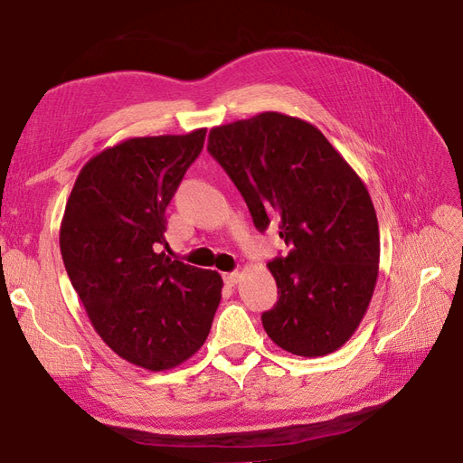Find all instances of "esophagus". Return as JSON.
<instances>
[{"instance_id": "obj_1", "label": "esophagus", "mask_w": 463, "mask_h": 463, "mask_svg": "<svg viewBox=\"0 0 463 463\" xmlns=\"http://www.w3.org/2000/svg\"><path fill=\"white\" fill-rule=\"evenodd\" d=\"M241 279V274L240 272H228L223 274V282H226L228 286H237V282Z\"/></svg>"}]
</instances>
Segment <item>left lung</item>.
Masks as SVG:
<instances>
[{"mask_svg":"<svg viewBox=\"0 0 463 463\" xmlns=\"http://www.w3.org/2000/svg\"><path fill=\"white\" fill-rule=\"evenodd\" d=\"M208 152L243 194L259 232L279 220L286 257L269 262L270 340L301 357L340 349L367 313L381 240L371 194L315 125L264 111L210 129Z\"/></svg>","mask_w":463,"mask_h":463,"instance_id":"1","label":"left lung"}]
</instances>
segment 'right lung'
<instances>
[{"label": "right lung", "mask_w": 463, "mask_h": 463, "mask_svg": "<svg viewBox=\"0 0 463 463\" xmlns=\"http://www.w3.org/2000/svg\"><path fill=\"white\" fill-rule=\"evenodd\" d=\"M206 129L135 137L90 158L65 204L60 249L98 335L148 371L197 354L222 299V276L158 253L165 206Z\"/></svg>", "instance_id": "add662e5"}]
</instances>
